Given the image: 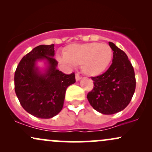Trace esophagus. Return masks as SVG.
I'll return each instance as SVG.
<instances>
[{"instance_id":"1","label":"esophagus","mask_w":152,"mask_h":152,"mask_svg":"<svg viewBox=\"0 0 152 152\" xmlns=\"http://www.w3.org/2000/svg\"><path fill=\"white\" fill-rule=\"evenodd\" d=\"M81 76H79V74H76V81H79V80L81 79Z\"/></svg>"}]
</instances>
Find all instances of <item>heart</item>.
Returning <instances> with one entry per match:
<instances>
[{"label":"heart","instance_id":"heart-1","mask_svg":"<svg viewBox=\"0 0 152 152\" xmlns=\"http://www.w3.org/2000/svg\"><path fill=\"white\" fill-rule=\"evenodd\" d=\"M64 58L59 61L73 66L81 65L82 72L88 76H97L107 69L111 61L113 51L106 43H89L72 44L66 48Z\"/></svg>","mask_w":152,"mask_h":152}]
</instances>
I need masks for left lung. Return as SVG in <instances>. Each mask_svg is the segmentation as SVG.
<instances>
[{"label": "left lung", "mask_w": 152, "mask_h": 152, "mask_svg": "<svg viewBox=\"0 0 152 152\" xmlns=\"http://www.w3.org/2000/svg\"><path fill=\"white\" fill-rule=\"evenodd\" d=\"M113 50L112 64L107 71L91 77L93 89L87 99L94 109L103 114H114L128 106L136 88L134 68L124 51L109 42Z\"/></svg>", "instance_id": "1"}]
</instances>
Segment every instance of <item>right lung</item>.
Wrapping results in <instances>:
<instances>
[{"instance_id": "right-lung-1", "label": "right lung", "mask_w": 152, "mask_h": 152, "mask_svg": "<svg viewBox=\"0 0 152 152\" xmlns=\"http://www.w3.org/2000/svg\"><path fill=\"white\" fill-rule=\"evenodd\" d=\"M54 44L40 45L23 57L15 70V91L22 107L41 118H50L61 111L67 87L76 82L75 74H65L56 69ZM46 59L49 67L41 74L35 66Z\"/></svg>"}]
</instances>
